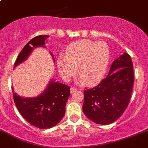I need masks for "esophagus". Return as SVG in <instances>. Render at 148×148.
<instances>
[{
    "instance_id": "1",
    "label": "esophagus",
    "mask_w": 148,
    "mask_h": 148,
    "mask_svg": "<svg viewBox=\"0 0 148 148\" xmlns=\"http://www.w3.org/2000/svg\"><path fill=\"white\" fill-rule=\"evenodd\" d=\"M77 89L76 88H74V87H71V93H73V92L77 91Z\"/></svg>"
}]
</instances>
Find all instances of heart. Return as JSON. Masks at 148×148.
<instances>
[{
  "label": "heart",
  "instance_id": "heart-1",
  "mask_svg": "<svg viewBox=\"0 0 148 148\" xmlns=\"http://www.w3.org/2000/svg\"><path fill=\"white\" fill-rule=\"evenodd\" d=\"M110 60V49L103 42L89 39L78 40L68 46L65 56L56 60L59 72L65 81L77 74L85 83L93 86L101 81L106 74Z\"/></svg>",
  "mask_w": 148,
  "mask_h": 148
}]
</instances>
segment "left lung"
<instances>
[{"instance_id": "8db88e82", "label": "left lung", "mask_w": 148, "mask_h": 148, "mask_svg": "<svg viewBox=\"0 0 148 148\" xmlns=\"http://www.w3.org/2000/svg\"><path fill=\"white\" fill-rule=\"evenodd\" d=\"M133 83V62L124 53L113 62L105 79L95 87L85 90L83 113L97 124L113 123L127 108Z\"/></svg>"}]
</instances>
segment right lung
Here are the masks:
<instances>
[{"label":"right lung","instance_id":"add662e5","mask_svg":"<svg viewBox=\"0 0 148 148\" xmlns=\"http://www.w3.org/2000/svg\"><path fill=\"white\" fill-rule=\"evenodd\" d=\"M48 36L34 37L21 50L15 62L17 66L26 60L35 47H44ZM14 102L25 120L34 127L48 129L54 127L63 118L65 105L70 96V87L51 81L45 91L36 97H22L13 92Z\"/></svg>","mask_w":148,"mask_h":148}]
</instances>
